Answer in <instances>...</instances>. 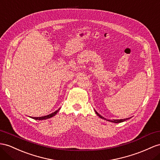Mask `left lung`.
Masks as SVG:
<instances>
[{
	"mask_svg": "<svg viewBox=\"0 0 160 160\" xmlns=\"http://www.w3.org/2000/svg\"><path fill=\"white\" fill-rule=\"evenodd\" d=\"M95 112H96V113H97V115L99 116V117H100L101 118H102V119H104V120H106V119H105V118H103V117H102L100 114H99L96 111H95ZM128 119H130V118H126V119H120V120H108V121H109V122H113V123H120V122H124V121H126V120H128Z\"/></svg>",
	"mask_w": 160,
	"mask_h": 160,
	"instance_id": "left-lung-1",
	"label": "left lung"
}]
</instances>
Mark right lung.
Listing matches in <instances>:
<instances>
[{"label": "right lung", "instance_id": "right-lung-1", "mask_svg": "<svg viewBox=\"0 0 160 160\" xmlns=\"http://www.w3.org/2000/svg\"><path fill=\"white\" fill-rule=\"evenodd\" d=\"M60 109H59L58 110H57V111H55V112H53L51 114H49V115H47V116H42V117H32V118H33V119L34 120H46V119H48V118H52L54 116H55L57 113H58L59 110Z\"/></svg>", "mask_w": 160, "mask_h": 160}]
</instances>
